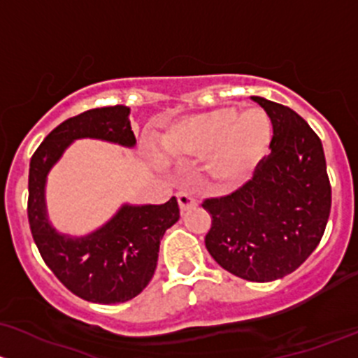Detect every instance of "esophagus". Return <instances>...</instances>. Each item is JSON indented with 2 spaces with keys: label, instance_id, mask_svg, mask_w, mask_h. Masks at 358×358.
Segmentation results:
<instances>
[{
  "label": "esophagus",
  "instance_id": "esophagus-1",
  "mask_svg": "<svg viewBox=\"0 0 358 358\" xmlns=\"http://www.w3.org/2000/svg\"><path fill=\"white\" fill-rule=\"evenodd\" d=\"M178 201H179L180 212H186V210L193 208V206L196 205V198L191 196V194L186 193V191H180V193H178Z\"/></svg>",
  "mask_w": 358,
  "mask_h": 358
}]
</instances>
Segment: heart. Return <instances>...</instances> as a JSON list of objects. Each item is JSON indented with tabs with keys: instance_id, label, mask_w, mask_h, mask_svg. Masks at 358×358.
Wrapping results in <instances>:
<instances>
[{
	"instance_id": "b5f03b06",
	"label": "heart",
	"mask_w": 358,
	"mask_h": 358,
	"mask_svg": "<svg viewBox=\"0 0 358 358\" xmlns=\"http://www.w3.org/2000/svg\"><path fill=\"white\" fill-rule=\"evenodd\" d=\"M272 122L262 108L238 112L217 106L169 125L158 138L172 158L205 157V171L215 182L236 186L253 174L268 152Z\"/></svg>"
}]
</instances>
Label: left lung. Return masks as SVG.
<instances>
[{
    "instance_id": "8db88e82",
    "label": "left lung",
    "mask_w": 358,
    "mask_h": 358,
    "mask_svg": "<svg viewBox=\"0 0 358 358\" xmlns=\"http://www.w3.org/2000/svg\"><path fill=\"white\" fill-rule=\"evenodd\" d=\"M272 122L271 155L227 196L208 198L205 246L231 274L268 282L296 271L320 243L331 212L322 143L296 112L252 96Z\"/></svg>"
}]
</instances>
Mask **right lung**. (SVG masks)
I'll return each mask as SVG.
<instances>
[{
	"label": "right lung",
	"mask_w": 358,
	"mask_h": 358,
	"mask_svg": "<svg viewBox=\"0 0 358 358\" xmlns=\"http://www.w3.org/2000/svg\"><path fill=\"white\" fill-rule=\"evenodd\" d=\"M124 105L93 108L67 119L44 138L29 167L27 215L32 238L44 264L58 281L93 303H122L152 281L165 231L179 220L174 196L164 205H122L94 233L80 238L60 234L48 220L44 186L48 172L70 143L93 138L122 146L136 145Z\"/></svg>",
	"instance_id": "add662e5"
}]
</instances>
